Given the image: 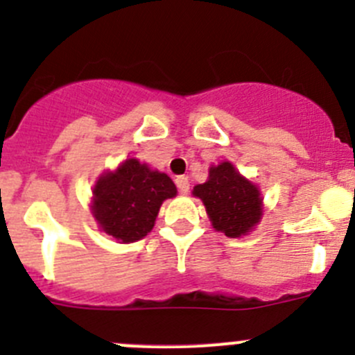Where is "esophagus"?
<instances>
[{
    "instance_id": "obj_1",
    "label": "esophagus",
    "mask_w": 355,
    "mask_h": 355,
    "mask_svg": "<svg viewBox=\"0 0 355 355\" xmlns=\"http://www.w3.org/2000/svg\"><path fill=\"white\" fill-rule=\"evenodd\" d=\"M175 184H177L178 191H180L182 194H187L189 189H191V184H189V178L187 177H177Z\"/></svg>"
}]
</instances>
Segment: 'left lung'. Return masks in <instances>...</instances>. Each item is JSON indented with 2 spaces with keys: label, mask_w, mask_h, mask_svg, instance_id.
Wrapping results in <instances>:
<instances>
[{
  "label": "left lung",
  "mask_w": 355,
  "mask_h": 355,
  "mask_svg": "<svg viewBox=\"0 0 355 355\" xmlns=\"http://www.w3.org/2000/svg\"><path fill=\"white\" fill-rule=\"evenodd\" d=\"M192 196L202 200L214 230L230 239L244 237L263 218L259 187L241 175L230 161L213 164L207 180L196 185Z\"/></svg>",
  "instance_id": "left-lung-1"
}]
</instances>
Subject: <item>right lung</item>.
Segmentation results:
<instances>
[{
    "mask_svg": "<svg viewBox=\"0 0 355 355\" xmlns=\"http://www.w3.org/2000/svg\"><path fill=\"white\" fill-rule=\"evenodd\" d=\"M175 196L177 187L166 173L128 157L99 175L92 187L91 213L99 230L120 244H130L153 230L161 204Z\"/></svg>",
    "mask_w": 355,
    "mask_h": 355,
    "instance_id": "right-lung-1",
    "label": "right lung"
}]
</instances>
